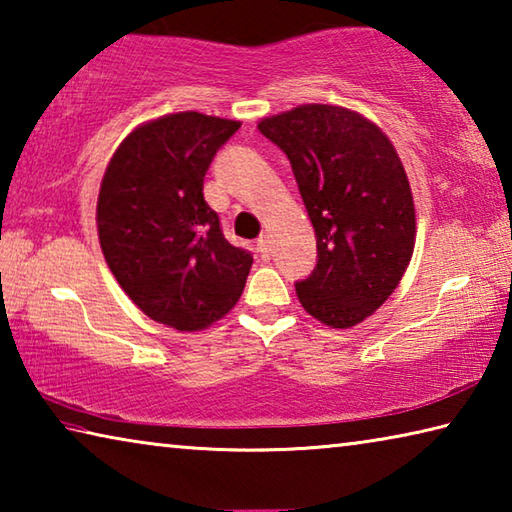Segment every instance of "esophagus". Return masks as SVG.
<instances>
[{
  "mask_svg": "<svg viewBox=\"0 0 512 512\" xmlns=\"http://www.w3.org/2000/svg\"><path fill=\"white\" fill-rule=\"evenodd\" d=\"M257 250H259V253H262L264 259L271 257V237H268V235L259 237V239H257Z\"/></svg>",
  "mask_w": 512,
  "mask_h": 512,
  "instance_id": "34e87169",
  "label": "esophagus"
}]
</instances>
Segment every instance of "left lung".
Instances as JSON below:
<instances>
[{
    "instance_id": "1",
    "label": "left lung",
    "mask_w": 512,
    "mask_h": 512,
    "mask_svg": "<svg viewBox=\"0 0 512 512\" xmlns=\"http://www.w3.org/2000/svg\"><path fill=\"white\" fill-rule=\"evenodd\" d=\"M259 133L287 153L316 232L318 264L296 284L309 316L350 329L384 305L415 248V205L393 142L361 112L302 103Z\"/></svg>"
}]
</instances>
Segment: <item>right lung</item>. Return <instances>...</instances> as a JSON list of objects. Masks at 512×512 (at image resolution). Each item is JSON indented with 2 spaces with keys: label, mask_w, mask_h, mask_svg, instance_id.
<instances>
[{
  "label": "right lung",
  "mask_w": 512,
  "mask_h": 512,
  "mask_svg": "<svg viewBox=\"0 0 512 512\" xmlns=\"http://www.w3.org/2000/svg\"><path fill=\"white\" fill-rule=\"evenodd\" d=\"M241 121L173 112L144 121L101 178V253L137 309L178 332H201L237 305L253 257L228 244L203 178Z\"/></svg>",
  "instance_id": "1"
}]
</instances>
